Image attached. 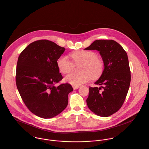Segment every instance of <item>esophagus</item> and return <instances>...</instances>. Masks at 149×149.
Returning <instances> with one entry per match:
<instances>
[{
  "instance_id": "1",
  "label": "esophagus",
  "mask_w": 149,
  "mask_h": 149,
  "mask_svg": "<svg viewBox=\"0 0 149 149\" xmlns=\"http://www.w3.org/2000/svg\"><path fill=\"white\" fill-rule=\"evenodd\" d=\"M72 87H73L74 90H77V89L79 88L80 87H79V86H72Z\"/></svg>"
}]
</instances>
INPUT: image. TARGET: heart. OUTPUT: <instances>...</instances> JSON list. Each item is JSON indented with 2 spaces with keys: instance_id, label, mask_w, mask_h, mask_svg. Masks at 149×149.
Instances as JSON below:
<instances>
[{
  "instance_id": "obj_1",
  "label": "heart",
  "mask_w": 149,
  "mask_h": 149,
  "mask_svg": "<svg viewBox=\"0 0 149 149\" xmlns=\"http://www.w3.org/2000/svg\"><path fill=\"white\" fill-rule=\"evenodd\" d=\"M75 65L81 64L79 74H71L65 77L64 80L70 84L79 86L91 79L100 77L104 69L103 61L97 57V54L90 50H77L70 54ZM57 65L59 71L64 74L72 71L74 65L66 56H61L58 58Z\"/></svg>"
}]
</instances>
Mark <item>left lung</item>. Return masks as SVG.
<instances>
[{"label":"left lung","instance_id":"obj_1","mask_svg":"<svg viewBox=\"0 0 149 149\" xmlns=\"http://www.w3.org/2000/svg\"><path fill=\"white\" fill-rule=\"evenodd\" d=\"M86 50H98L104 69L95 84L100 87H89L86 100L89 109L96 115L108 117L123 105L129 90L131 75L126 52L112 40H97Z\"/></svg>","mask_w":149,"mask_h":149}]
</instances>
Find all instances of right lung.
Returning a JSON list of instances; mask_svg holds the SVG:
<instances>
[{
	"instance_id": "obj_1",
	"label": "right lung",
	"mask_w": 149,
	"mask_h": 149,
	"mask_svg": "<svg viewBox=\"0 0 149 149\" xmlns=\"http://www.w3.org/2000/svg\"><path fill=\"white\" fill-rule=\"evenodd\" d=\"M65 50L47 40L32 42L19 55L16 83L23 102L33 114L50 118L61 113L68 104V95L73 91L69 83L58 87L63 79L57 61Z\"/></svg>"
}]
</instances>
